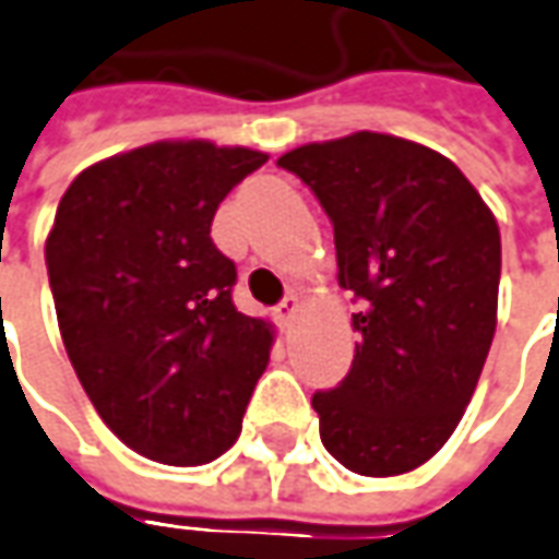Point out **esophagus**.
<instances>
[{"label": "esophagus", "instance_id": "1", "mask_svg": "<svg viewBox=\"0 0 559 559\" xmlns=\"http://www.w3.org/2000/svg\"><path fill=\"white\" fill-rule=\"evenodd\" d=\"M296 311H299V299H296V296H287V299H281L278 306H275V318H278L281 324H290L296 318Z\"/></svg>", "mask_w": 559, "mask_h": 559}]
</instances>
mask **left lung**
Returning <instances> with one entry per match:
<instances>
[{
  "label": "left lung",
  "instance_id": "obj_1",
  "mask_svg": "<svg viewBox=\"0 0 559 559\" xmlns=\"http://www.w3.org/2000/svg\"><path fill=\"white\" fill-rule=\"evenodd\" d=\"M333 223L340 287L360 309L352 370L314 391L328 453L364 477L419 468L450 440L496 333L502 238L450 158L358 131L284 152Z\"/></svg>",
  "mask_w": 559,
  "mask_h": 559
}]
</instances>
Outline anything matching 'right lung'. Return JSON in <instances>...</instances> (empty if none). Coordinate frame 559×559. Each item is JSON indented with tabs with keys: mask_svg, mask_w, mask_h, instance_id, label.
I'll return each mask as SVG.
<instances>
[{
	"mask_svg": "<svg viewBox=\"0 0 559 559\" xmlns=\"http://www.w3.org/2000/svg\"><path fill=\"white\" fill-rule=\"evenodd\" d=\"M265 162L162 140L85 168L57 204L45 263L60 336L100 419L146 459L204 465L241 435L275 336L235 309L211 223Z\"/></svg>",
	"mask_w": 559,
	"mask_h": 559,
	"instance_id": "obj_1",
	"label": "right lung"
}]
</instances>
